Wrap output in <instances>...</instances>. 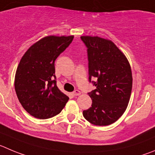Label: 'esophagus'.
<instances>
[{
  "mask_svg": "<svg viewBox=\"0 0 155 155\" xmlns=\"http://www.w3.org/2000/svg\"><path fill=\"white\" fill-rule=\"evenodd\" d=\"M80 94H81V92L79 90H75L74 92H73V95H74V96H77V95H79Z\"/></svg>",
  "mask_w": 155,
  "mask_h": 155,
  "instance_id": "34e87169",
  "label": "esophagus"
}]
</instances>
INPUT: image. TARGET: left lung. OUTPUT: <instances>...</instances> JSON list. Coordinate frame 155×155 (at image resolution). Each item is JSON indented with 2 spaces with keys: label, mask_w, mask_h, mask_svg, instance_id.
<instances>
[{
  "label": "left lung",
  "mask_w": 155,
  "mask_h": 155,
  "mask_svg": "<svg viewBox=\"0 0 155 155\" xmlns=\"http://www.w3.org/2000/svg\"><path fill=\"white\" fill-rule=\"evenodd\" d=\"M87 47L89 81L96 89L89 92L92 106L82 112L95 125L105 126L116 121L126 110L132 89V74L124 53L109 40L82 36ZM95 77L97 82L91 81Z\"/></svg>",
  "instance_id": "left-lung-1"
}]
</instances>
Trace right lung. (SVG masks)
<instances>
[{
	"label": "right lung",
	"instance_id": "right-lung-1",
	"mask_svg": "<svg viewBox=\"0 0 155 155\" xmlns=\"http://www.w3.org/2000/svg\"><path fill=\"white\" fill-rule=\"evenodd\" d=\"M73 36L43 37L27 50L16 71L14 86L19 102L40 119L60 113L69 100L56 86L55 60L69 46Z\"/></svg>",
	"mask_w": 155,
	"mask_h": 155
}]
</instances>
